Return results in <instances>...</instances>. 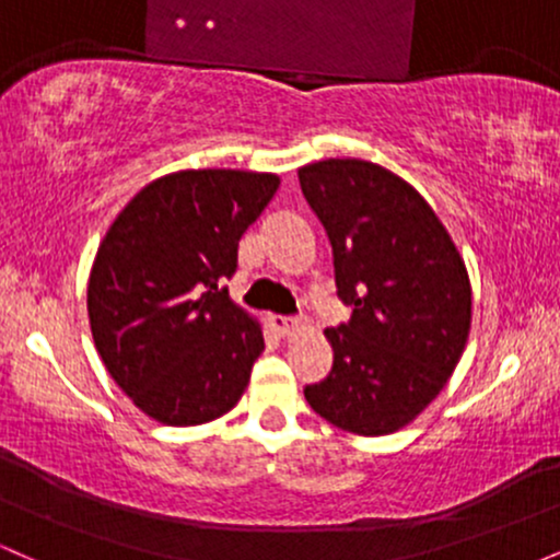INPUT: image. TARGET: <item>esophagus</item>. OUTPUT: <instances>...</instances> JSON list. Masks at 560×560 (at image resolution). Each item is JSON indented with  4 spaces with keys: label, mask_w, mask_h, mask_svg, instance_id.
<instances>
[{
    "label": "esophagus",
    "mask_w": 560,
    "mask_h": 560,
    "mask_svg": "<svg viewBox=\"0 0 560 560\" xmlns=\"http://www.w3.org/2000/svg\"><path fill=\"white\" fill-rule=\"evenodd\" d=\"M271 329L279 334V337H289V334L298 329V320L287 316H271Z\"/></svg>",
    "instance_id": "34e87169"
}]
</instances>
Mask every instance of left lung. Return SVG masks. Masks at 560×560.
Masks as SVG:
<instances>
[{
  "label": "left lung",
  "mask_w": 560,
  "mask_h": 560,
  "mask_svg": "<svg viewBox=\"0 0 560 560\" xmlns=\"http://www.w3.org/2000/svg\"><path fill=\"white\" fill-rule=\"evenodd\" d=\"M334 249L352 316L326 329L334 365L305 400L345 432L408 427L445 389L471 331V281L432 205L400 176L355 158L298 171Z\"/></svg>",
  "instance_id": "left-lung-1"
}]
</instances>
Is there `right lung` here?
Returning <instances> with one entry per match:
<instances>
[{"instance_id":"right-lung-1","label":"right lung","mask_w":560,"mask_h":560,"mask_svg":"<svg viewBox=\"0 0 560 560\" xmlns=\"http://www.w3.org/2000/svg\"><path fill=\"white\" fill-rule=\"evenodd\" d=\"M279 184L276 173L176 171L107 229L89 273V324L115 384L150 419L197 427L242 400L266 342L223 281Z\"/></svg>"}]
</instances>
